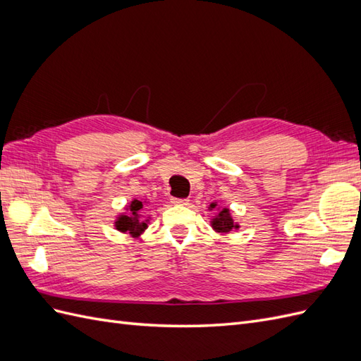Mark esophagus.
Returning a JSON list of instances; mask_svg holds the SVG:
<instances>
[{"instance_id": "obj_1", "label": "esophagus", "mask_w": 361, "mask_h": 361, "mask_svg": "<svg viewBox=\"0 0 361 361\" xmlns=\"http://www.w3.org/2000/svg\"><path fill=\"white\" fill-rule=\"evenodd\" d=\"M188 202L190 200H187V199H171V203L178 204V206H185V204H188Z\"/></svg>"}]
</instances>
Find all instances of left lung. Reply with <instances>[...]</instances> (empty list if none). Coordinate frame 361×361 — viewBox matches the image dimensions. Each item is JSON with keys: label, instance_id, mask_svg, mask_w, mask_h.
<instances>
[{"label": "left lung", "instance_id": "8db88e82", "mask_svg": "<svg viewBox=\"0 0 361 361\" xmlns=\"http://www.w3.org/2000/svg\"><path fill=\"white\" fill-rule=\"evenodd\" d=\"M209 207L211 209H214V207H216V203H211ZM211 226L218 233H228L232 228H239V226L233 221L231 211H228L227 207H221V209H218V214L215 215V218H212Z\"/></svg>", "mask_w": 361, "mask_h": 361}]
</instances>
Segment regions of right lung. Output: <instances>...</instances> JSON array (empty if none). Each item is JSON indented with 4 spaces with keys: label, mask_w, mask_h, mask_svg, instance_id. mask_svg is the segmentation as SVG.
<instances>
[{
    "label": "right lung",
    "mask_w": 361,
    "mask_h": 361,
    "mask_svg": "<svg viewBox=\"0 0 361 361\" xmlns=\"http://www.w3.org/2000/svg\"><path fill=\"white\" fill-rule=\"evenodd\" d=\"M145 202H140L137 199H134L126 206V212L120 214L114 226L118 232L123 233H129L133 236H140L147 228V221L146 218L143 216V211H145Z\"/></svg>",
    "instance_id": "1"
}]
</instances>
